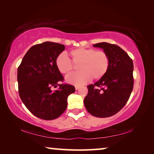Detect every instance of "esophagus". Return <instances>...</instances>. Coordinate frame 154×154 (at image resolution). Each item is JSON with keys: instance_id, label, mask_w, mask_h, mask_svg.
I'll use <instances>...</instances> for the list:
<instances>
[{"instance_id": "34e87169", "label": "esophagus", "mask_w": 154, "mask_h": 154, "mask_svg": "<svg viewBox=\"0 0 154 154\" xmlns=\"http://www.w3.org/2000/svg\"><path fill=\"white\" fill-rule=\"evenodd\" d=\"M79 88H80V86H79V85H75V90H79Z\"/></svg>"}]
</instances>
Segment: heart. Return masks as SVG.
I'll return each instance as SVG.
<instances>
[{
	"instance_id": "b5f03b06",
	"label": "heart",
	"mask_w": 154,
	"mask_h": 154,
	"mask_svg": "<svg viewBox=\"0 0 154 154\" xmlns=\"http://www.w3.org/2000/svg\"><path fill=\"white\" fill-rule=\"evenodd\" d=\"M66 54H60L56 60V66L60 72L69 75L78 65L79 72L66 77L68 83L75 85H82L92 80H99L108 71L109 57L104 51H97L94 48H79L70 51ZM72 62H71L70 61Z\"/></svg>"
}]
</instances>
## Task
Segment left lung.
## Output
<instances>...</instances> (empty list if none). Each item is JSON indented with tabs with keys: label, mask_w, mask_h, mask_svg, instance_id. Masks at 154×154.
Listing matches in <instances>:
<instances>
[{
	"label": "left lung",
	"mask_w": 154,
	"mask_h": 154,
	"mask_svg": "<svg viewBox=\"0 0 154 154\" xmlns=\"http://www.w3.org/2000/svg\"><path fill=\"white\" fill-rule=\"evenodd\" d=\"M108 54L109 67L106 75L94 84L88 85L84 99L87 111L97 118L116 114L126 105L133 89V62L120 47L106 42L93 45Z\"/></svg>",
	"instance_id": "left-lung-1"
}]
</instances>
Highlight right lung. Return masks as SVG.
Returning a JSON list of instances; mask_svg holds the SVG:
<instances>
[{"mask_svg":"<svg viewBox=\"0 0 154 154\" xmlns=\"http://www.w3.org/2000/svg\"><path fill=\"white\" fill-rule=\"evenodd\" d=\"M62 44L44 42L36 44L25 54L17 69L19 95L34 116L45 120L58 118L67 107V98L75 92L73 85L63 82L64 77L56 66V60L64 50ZM59 89L52 91V87Z\"/></svg>","mask_w":154,"mask_h":154,"instance_id":"obj_1","label":"right lung"}]
</instances>
